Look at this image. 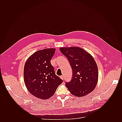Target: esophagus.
Segmentation results:
<instances>
[{"label":"esophagus","instance_id":"obj_1","mask_svg":"<svg viewBox=\"0 0 122 122\" xmlns=\"http://www.w3.org/2000/svg\"><path fill=\"white\" fill-rule=\"evenodd\" d=\"M60 78H61L62 80H63V79H64V76H60Z\"/></svg>","mask_w":122,"mask_h":122}]
</instances>
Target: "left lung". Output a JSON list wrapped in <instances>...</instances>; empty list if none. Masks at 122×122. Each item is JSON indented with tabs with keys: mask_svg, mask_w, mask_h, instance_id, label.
I'll return each instance as SVG.
<instances>
[{
	"mask_svg": "<svg viewBox=\"0 0 122 122\" xmlns=\"http://www.w3.org/2000/svg\"><path fill=\"white\" fill-rule=\"evenodd\" d=\"M60 50L69 61L73 71L71 81L66 86L72 95L84 97L92 92L98 82V68L93 57L76 46L61 47Z\"/></svg>",
	"mask_w": 122,
	"mask_h": 122,
	"instance_id": "8db88e82",
	"label": "left lung"
}]
</instances>
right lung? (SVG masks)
I'll use <instances>...</instances> for the list:
<instances>
[{
	"instance_id": "right-lung-1",
	"label": "right lung",
	"mask_w": 122,
	"mask_h": 122,
	"mask_svg": "<svg viewBox=\"0 0 122 122\" xmlns=\"http://www.w3.org/2000/svg\"><path fill=\"white\" fill-rule=\"evenodd\" d=\"M56 49L48 48L36 51L25 62L24 82L31 94L42 100L52 97L57 87L63 82L56 75L51 64Z\"/></svg>"
}]
</instances>
